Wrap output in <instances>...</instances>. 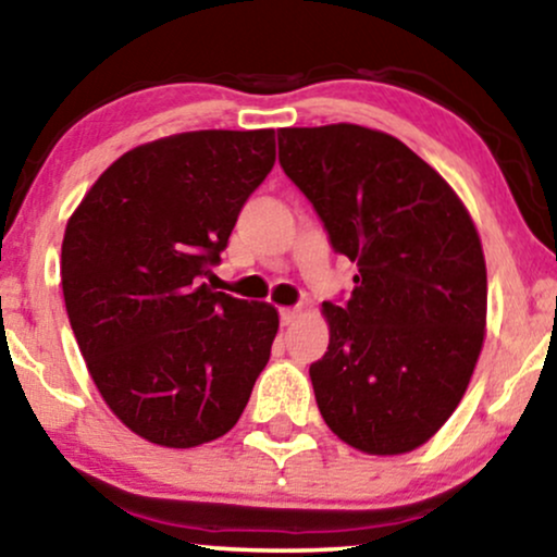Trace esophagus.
I'll return each mask as SVG.
<instances>
[{
  "mask_svg": "<svg viewBox=\"0 0 557 557\" xmlns=\"http://www.w3.org/2000/svg\"><path fill=\"white\" fill-rule=\"evenodd\" d=\"M301 318V310H297V307H281V325H294Z\"/></svg>",
  "mask_w": 557,
  "mask_h": 557,
  "instance_id": "obj_1",
  "label": "esophagus"
}]
</instances>
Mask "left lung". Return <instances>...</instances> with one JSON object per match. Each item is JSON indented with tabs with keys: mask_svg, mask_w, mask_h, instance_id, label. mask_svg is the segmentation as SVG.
I'll return each mask as SVG.
<instances>
[{
	"mask_svg": "<svg viewBox=\"0 0 557 557\" xmlns=\"http://www.w3.org/2000/svg\"><path fill=\"white\" fill-rule=\"evenodd\" d=\"M278 162L359 265L348 305H322L331 343L310 367L320 413L363 455L413 451L455 413L483 351L475 222L429 162L376 128H281Z\"/></svg>",
	"mask_w": 557,
	"mask_h": 557,
	"instance_id": "8db88e82",
	"label": "left lung"
}]
</instances>
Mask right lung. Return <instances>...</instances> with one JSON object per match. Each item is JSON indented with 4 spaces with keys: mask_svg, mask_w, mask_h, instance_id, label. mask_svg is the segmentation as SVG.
I'll list each match as a JSON object with an SVG mask.
<instances>
[{
    "mask_svg": "<svg viewBox=\"0 0 557 557\" xmlns=\"http://www.w3.org/2000/svg\"><path fill=\"white\" fill-rule=\"evenodd\" d=\"M276 162V132H185L139 144L69 216L61 289L87 372L147 442L190 449L243 416L278 310L198 278Z\"/></svg>",
    "mask_w": 557,
    "mask_h": 557,
    "instance_id": "add662e5",
    "label": "right lung"
}]
</instances>
